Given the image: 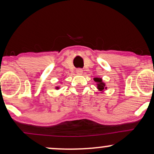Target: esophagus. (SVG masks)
<instances>
[{
    "instance_id": "34e87169",
    "label": "esophagus",
    "mask_w": 154,
    "mask_h": 154,
    "mask_svg": "<svg viewBox=\"0 0 154 154\" xmlns=\"http://www.w3.org/2000/svg\"><path fill=\"white\" fill-rule=\"evenodd\" d=\"M76 73L78 75H82V74H83V70H82V69H76Z\"/></svg>"
}]
</instances>
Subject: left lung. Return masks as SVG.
<instances>
[{"mask_svg": "<svg viewBox=\"0 0 154 154\" xmlns=\"http://www.w3.org/2000/svg\"><path fill=\"white\" fill-rule=\"evenodd\" d=\"M94 81L97 83V89L100 91H103L104 89H106V87L105 86V83L102 82V79L101 78H94Z\"/></svg>", "mask_w": 154, "mask_h": 154, "instance_id": "8db88e82", "label": "left lung"}]
</instances>
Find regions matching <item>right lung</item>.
Wrapping results in <instances>:
<instances>
[{
  "instance_id": "right-lung-1",
  "label": "right lung",
  "mask_w": 154,
  "mask_h": 154,
  "mask_svg": "<svg viewBox=\"0 0 154 154\" xmlns=\"http://www.w3.org/2000/svg\"><path fill=\"white\" fill-rule=\"evenodd\" d=\"M59 88H59V87H56V89H57V90H58Z\"/></svg>"
}]
</instances>
